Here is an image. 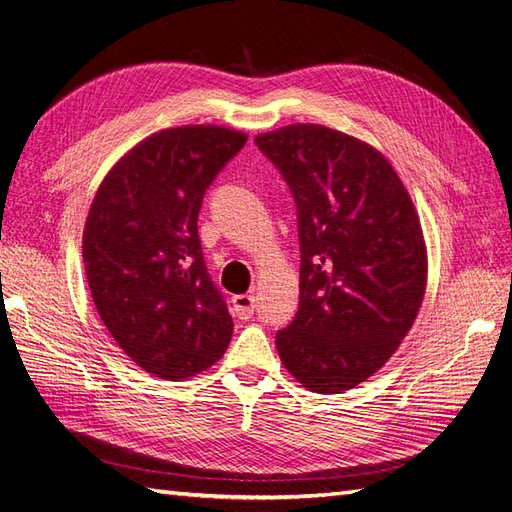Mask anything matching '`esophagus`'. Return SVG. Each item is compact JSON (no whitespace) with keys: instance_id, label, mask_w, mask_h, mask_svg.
I'll return each instance as SVG.
<instances>
[{"instance_id":"1","label":"esophagus","mask_w":512,"mask_h":512,"mask_svg":"<svg viewBox=\"0 0 512 512\" xmlns=\"http://www.w3.org/2000/svg\"><path fill=\"white\" fill-rule=\"evenodd\" d=\"M233 313L235 316H238L240 320H248L253 316V311H255V296L253 294H238V296H233Z\"/></svg>"}]
</instances>
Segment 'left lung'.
I'll list each match as a JSON object with an SVG mask.
<instances>
[{"instance_id": "8db88e82", "label": "left lung", "mask_w": 512, "mask_h": 512, "mask_svg": "<svg viewBox=\"0 0 512 512\" xmlns=\"http://www.w3.org/2000/svg\"><path fill=\"white\" fill-rule=\"evenodd\" d=\"M255 142L298 207L300 300L279 357L309 391L342 393L383 368L422 307L419 216L387 157L355 136L296 123Z\"/></svg>"}]
</instances>
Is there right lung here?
I'll return each instance as SVG.
<instances>
[{
	"mask_svg": "<svg viewBox=\"0 0 512 512\" xmlns=\"http://www.w3.org/2000/svg\"><path fill=\"white\" fill-rule=\"evenodd\" d=\"M246 138L220 125L157 131L110 168L90 205L82 257L99 318L138 368L164 381L212 368L231 342L196 220Z\"/></svg>",
	"mask_w": 512,
	"mask_h": 512,
	"instance_id": "obj_1",
	"label": "right lung"
}]
</instances>
